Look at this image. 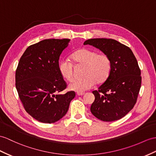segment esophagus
Wrapping results in <instances>:
<instances>
[{"label":"esophagus","mask_w":156,"mask_h":156,"mask_svg":"<svg viewBox=\"0 0 156 156\" xmlns=\"http://www.w3.org/2000/svg\"><path fill=\"white\" fill-rule=\"evenodd\" d=\"M84 93H77V96H83L84 94Z\"/></svg>","instance_id":"1"}]
</instances>
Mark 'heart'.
I'll use <instances>...</instances> for the list:
<instances>
[{
  "mask_svg": "<svg viewBox=\"0 0 156 156\" xmlns=\"http://www.w3.org/2000/svg\"><path fill=\"white\" fill-rule=\"evenodd\" d=\"M73 59L78 63L85 64L83 75L84 77L75 79L69 84V89L77 92H83L89 90L97 83H103L111 73V61L105 54H97L92 49L83 48L75 51ZM61 75L68 81L74 77L73 64L68 59H63L59 63Z\"/></svg>",
  "mask_w": 156,
  "mask_h": 156,
  "instance_id": "b5f03b06",
  "label": "heart"
}]
</instances>
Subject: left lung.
Here are the masks:
<instances>
[{
  "instance_id": "obj_1",
  "label": "left lung",
  "mask_w": 156,
  "mask_h": 156,
  "mask_svg": "<svg viewBox=\"0 0 156 156\" xmlns=\"http://www.w3.org/2000/svg\"><path fill=\"white\" fill-rule=\"evenodd\" d=\"M87 44L99 49L111 61L108 78L93 91L95 98L90 112L105 122L122 119L134 107L141 87V71L136 57L128 46L113 39H89L84 42Z\"/></svg>"
}]
</instances>
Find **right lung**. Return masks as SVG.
<instances>
[{"mask_svg":"<svg viewBox=\"0 0 156 156\" xmlns=\"http://www.w3.org/2000/svg\"><path fill=\"white\" fill-rule=\"evenodd\" d=\"M69 39H48L30 45L16 70V88L24 108L34 119L54 123L66 115L74 91L60 93L67 83L59 71V59Z\"/></svg>","mask_w":156,"mask_h":156,"instance_id":"right-lung-1","label":"right lung"}]
</instances>
